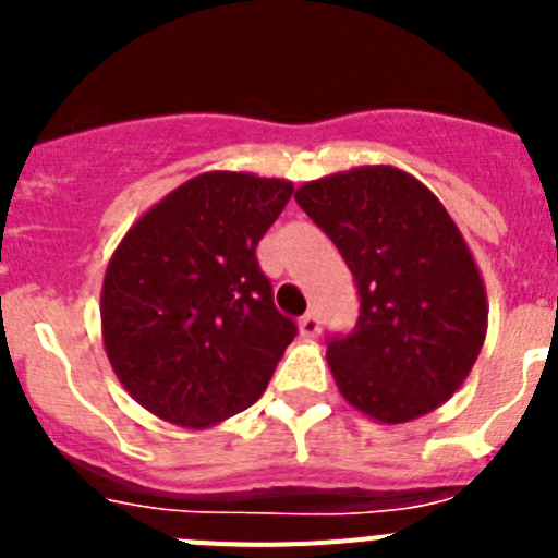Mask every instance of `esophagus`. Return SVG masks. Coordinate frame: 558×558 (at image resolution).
<instances>
[{
  "instance_id": "esophagus-1",
  "label": "esophagus",
  "mask_w": 558,
  "mask_h": 558,
  "mask_svg": "<svg viewBox=\"0 0 558 558\" xmlns=\"http://www.w3.org/2000/svg\"><path fill=\"white\" fill-rule=\"evenodd\" d=\"M299 332H302V338H318V335H322V318L315 313H307L302 322H299Z\"/></svg>"
}]
</instances>
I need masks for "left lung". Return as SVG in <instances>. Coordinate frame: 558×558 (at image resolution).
I'll return each instance as SVG.
<instances>
[{"mask_svg":"<svg viewBox=\"0 0 558 558\" xmlns=\"http://www.w3.org/2000/svg\"><path fill=\"white\" fill-rule=\"evenodd\" d=\"M347 259L360 315L327 347L340 397L379 425L445 405L489 327L486 284L445 204L411 172L363 165L295 190Z\"/></svg>","mask_w":558,"mask_h":558,"instance_id":"8db88e82","label":"left lung"}]
</instances>
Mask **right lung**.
<instances>
[{
  "label": "right lung",
  "mask_w": 558,
  "mask_h": 558,
  "mask_svg": "<svg viewBox=\"0 0 558 558\" xmlns=\"http://www.w3.org/2000/svg\"><path fill=\"white\" fill-rule=\"evenodd\" d=\"M290 195L284 179L201 172L120 240L102 279V347L153 416L204 430L268 388L295 324L274 307L256 245Z\"/></svg>",
  "instance_id": "add662e5"
}]
</instances>
